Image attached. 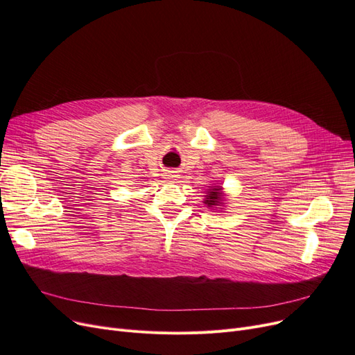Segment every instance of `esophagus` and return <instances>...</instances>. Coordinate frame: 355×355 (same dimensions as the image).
Segmentation results:
<instances>
[{
    "mask_svg": "<svg viewBox=\"0 0 355 355\" xmlns=\"http://www.w3.org/2000/svg\"><path fill=\"white\" fill-rule=\"evenodd\" d=\"M165 177H166L168 180H171V181H173V180H177V178H178V175H177V173H175V171H168Z\"/></svg>",
    "mask_w": 355,
    "mask_h": 355,
    "instance_id": "obj_1",
    "label": "esophagus"
}]
</instances>
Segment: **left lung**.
I'll list each match as a JSON object with an SVG mask.
<instances>
[{"mask_svg":"<svg viewBox=\"0 0 355 355\" xmlns=\"http://www.w3.org/2000/svg\"><path fill=\"white\" fill-rule=\"evenodd\" d=\"M226 201L227 200H226L225 189L216 182V184H210V189H207V196H204L202 202L206 204L209 209L220 210L221 207L226 206Z\"/></svg>","mask_w":355,"mask_h":355,"instance_id":"obj_1","label":"left lung"}]
</instances>
